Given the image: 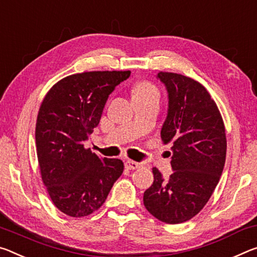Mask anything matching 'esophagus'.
Wrapping results in <instances>:
<instances>
[{
	"label": "esophagus",
	"instance_id": "obj_1",
	"mask_svg": "<svg viewBox=\"0 0 257 257\" xmlns=\"http://www.w3.org/2000/svg\"><path fill=\"white\" fill-rule=\"evenodd\" d=\"M140 166H141L140 162H136V161H133V160H127L124 162V167L127 169H137Z\"/></svg>",
	"mask_w": 257,
	"mask_h": 257
}]
</instances>
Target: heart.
<instances>
[{
  "label": "heart",
  "instance_id": "1",
  "mask_svg": "<svg viewBox=\"0 0 257 257\" xmlns=\"http://www.w3.org/2000/svg\"><path fill=\"white\" fill-rule=\"evenodd\" d=\"M133 95L134 97L152 96V95H158V90L153 84H151L150 82H146V81H143V82L137 83L135 87H134Z\"/></svg>",
  "mask_w": 257,
  "mask_h": 257
}]
</instances>
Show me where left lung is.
Returning <instances> with one entry per match:
<instances>
[{
    "label": "left lung",
    "instance_id": "left-lung-1",
    "mask_svg": "<svg viewBox=\"0 0 257 257\" xmlns=\"http://www.w3.org/2000/svg\"><path fill=\"white\" fill-rule=\"evenodd\" d=\"M157 79L168 92L161 138L173 143L174 173L165 180L154 167L143 201L159 221L178 224L195 216L217 185L226 157L225 128L216 103L198 81L168 72H159Z\"/></svg>",
    "mask_w": 257,
    "mask_h": 257
}]
</instances>
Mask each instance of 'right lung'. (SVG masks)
<instances>
[{
	"instance_id": "add662e5",
	"label": "right lung",
	"mask_w": 257,
	"mask_h": 257,
	"mask_svg": "<svg viewBox=\"0 0 257 257\" xmlns=\"http://www.w3.org/2000/svg\"><path fill=\"white\" fill-rule=\"evenodd\" d=\"M130 71L84 72L64 77L44 97L35 141L41 176L54 205L72 217L88 216L106 200L123 172L120 159L84 149L108 96Z\"/></svg>"
}]
</instances>
